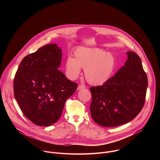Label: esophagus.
<instances>
[{
  "instance_id": "esophagus-1",
  "label": "esophagus",
  "mask_w": 160,
  "mask_h": 160,
  "mask_svg": "<svg viewBox=\"0 0 160 160\" xmlns=\"http://www.w3.org/2000/svg\"><path fill=\"white\" fill-rule=\"evenodd\" d=\"M85 88V85H78V87H77V90H81V89H83V88Z\"/></svg>"
}]
</instances>
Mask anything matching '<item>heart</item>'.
<instances>
[{"label": "heart", "instance_id": "heart-1", "mask_svg": "<svg viewBox=\"0 0 160 160\" xmlns=\"http://www.w3.org/2000/svg\"><path fill=\"white\" fill-rule=\"evenodd\" d=\"M74 56L75 58L68 57L64 64L66 77L70 80L77 78L82 68L88 83L101 85L109 80L115 71V58L101 49L81 47L75 51Z\"/></svg>", "mask_w": 160, "mask_h": 160}]
</instances>
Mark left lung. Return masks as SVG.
Here are the masks:
<instances>
[{"instance_id": "8db88e82", "label": "left lung", "mask_w": 160, "mask_h": 160, "mask_svg": "<svg viewBox=\"0 0 160 160\" xmlns=\"http://www.w3.org/2000/svg\"><path fill=\"white\" fill-rule=\"evenodd\" d=\"M125 66L101 86L92 87L90 110L98 125L112 127L134 119L142 110L148 87V77L141 59L129 51Z\"/></svg>"}]
</instances>
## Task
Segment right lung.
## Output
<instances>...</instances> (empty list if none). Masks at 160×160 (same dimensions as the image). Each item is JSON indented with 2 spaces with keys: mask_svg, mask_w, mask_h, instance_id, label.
I'll use <instances>...</instances> for the list:
<instances>
[{
  "mask_svg": "<svg viewBox=\"0 0 160 160\" xmlns=\"http://www.w3.org/2000/svg\"><path fill=\"white\" fill-rule=\"evenodd\" d=\"M61 49L48 44L21 61L14 79V94L24 115L32 123L48 127L61 117L66 101L78 84L58 68Z\"/></svg>",
  "mask_w": 160,
  "mask_h": 160,
  "instance_id": "add662e5",
  "label": "right lung"
}]
</instances>
